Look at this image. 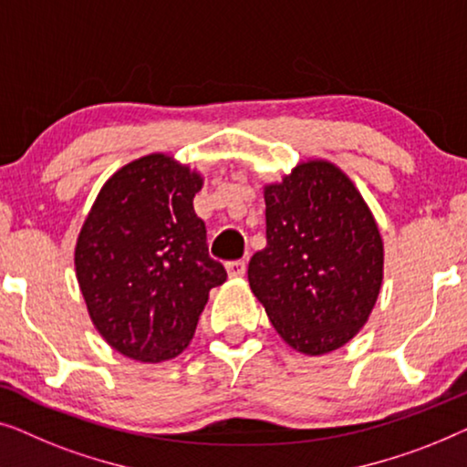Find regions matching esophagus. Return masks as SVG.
<instances>
[{"instance_id": "34e87169", "label": "esophagus", "mask_w": 467, "mask_h": 467, "mask_svg": "<svg viewBox=\"0 0 467 467\" xmlns=\"http://www.w3.org/2000/svg\"><path fill=\"white\" fill-rule=\"evenodd\" d=\"M245 271H247V262L245 260H233V262H228V265H226L228 277H233V279L243 277Z\"/></svg>"}]
</instances>
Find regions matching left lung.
Wrapping results in <instances>:
<instances>
[{"label":"left lung","mask_w":467,"mask_h":467,"mask_svg":"<svg viewBox=\"0 0 467 467\" xmlns=\"http://www.w3.org/2000/svg\"><path fill=\"white\" fill-rule=\"evenodd\" d=\"M266 247L249 260L254 296L292 349L324 356L349 343L377 305L383 239L343 169L302 161L265 186Z\"/></svg>","instance_id":"obj_1"}]
</instances>
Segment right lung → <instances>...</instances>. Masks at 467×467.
<instances>
[{
  "mask_svg": "<svg viewBox=\"0 0 467 467\" xmlns=\"http://www.w3.org/2000/svg\"><path fill=\"white\" fill-rule=\"evenodd\" d=\"M201 188L199 171L173 156H141L103 183L78 234L76 277L90 321L137 362L180 356L209 290L226 281L192 207Z\"/></svg>",
  "mask_w": 467,
  "mask_h": 467,
  "instance_id": "obj_1",
  "label": "right lung"
}]
</instances>
